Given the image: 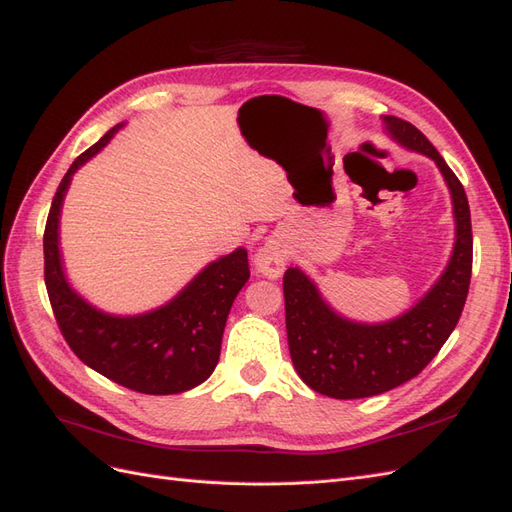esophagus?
Masks as SVG:
<instances>
[{
  "mask_svg": "<svg viewBox=\"0 0 512 512\" xmlns=\"http://www.w3.org/2000/svg\"><path fill=\"white\" fill-rule=\"evenodd\" d=\"M254 269L256 273L277 280L286 269V245L280 239H267L254 254Z\"/></svg>",
  "mask_w": 512,
  "mask_h": 512,
  "instance_id": "esophagus-1",
  "label": "esophagus"
}]
</instances>
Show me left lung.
I'll return each instance as SVG.
<instances>
[{
	"instance_id": "1",
	"label": "left lung",
	"mask_w": 512,
	"mask_h": 512,
	"mask_svg": "<svg viewBox=\"0 0 512 512\" xmlns=\"http://www.w3.org/2000/svg\"><path fill=\"white\" fill-rule=\"evenodd\" d=\"M382 123L397 145L436 162L451 192L455 243L444 271L423 297L384 322L339 314L305 271L290 267L284 273L292 365L309 389L333 399L380 395L421 374L457 327L472 277V224L463 185L412 123L391 115Z\"/></svg>"
}]
</instances>
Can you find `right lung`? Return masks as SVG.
Segmentation results:
<instances>
[{"label": "right lung", "mask_w": 512, "mask_h": 512, "mask_svg": "<svg viewBox=\"0 0 512 512\" xmlns=\"http://www.w3.org/2000/svg\"><path fill=\"white\" fill-rule=\"evenodd\" d=\"M126 126L117 123L72 162L44 228V284L61 333L79 359L104 378L145 395H175L203 384L220 361L230 307L250 280L247 250L200 269L173 299L143 314H111L91 305L66 275L59 247L61 207L76 170Z\"/></svg>", "instance_id": "right-lung-1"}]
</instances>
